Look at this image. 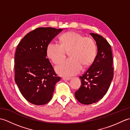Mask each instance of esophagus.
<instances>
[{
  "label": "esophagus",
  "mask_w": 130,
  "mask_h": 130,
  "mask_svg": "<svg viewBox=\"0 0 130 130\" xmlns=\"http://www.w3.org/2000/svg\"><path fill=\"white\" fill-rule=\"evenodd\" d=\"M71 78H66V77H63L62 78V79L63 80H69Z\"/></svg>",
  "instance_id": "1"
}]
</instances>
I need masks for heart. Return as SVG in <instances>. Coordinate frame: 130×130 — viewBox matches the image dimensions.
<instances>
[{
	"instance_id": "obj_1",
	"label": "heart",
	"mask_w": 130,
	"mask_h": 130,
	"mask_svg": "<svg viewBox=\"0 0 130 130\" xmlns=\"http://www.w3.org/2000/svg\"><path fill=\"white\" fill-rule=\"evenodd\" d=\"M61 44L51 42L47 46V56L55 64L65 59L67 52L70 58L56 67L59 75L69 77L76 75L83 67L92 63L96 55V46L93 38L75 32H68L60 38Z\"/></svg>"
}]
</instances>
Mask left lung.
Here are the masks:
<instances>
[{"instance_id": "8db88e82", "label": "left lung", "mask_w": 130, "mask_h": 130, "mask_svg": "<svg viewBox=\"0 0 130 130\" xmlns=\"http://www.w3.org/2000/svg\"><path fill=\"white\" fill-rule=\"evenodd\" d=\"M97 46V54L90 68L79 77L82 85L75 93L76 99L83 104L96 103L107 93L113 78L111 45L101 35L90 33Z\"/></svg>"}]
</instances>
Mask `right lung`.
Here are the masks:
<instances>
[{"instance_id": "add662e5", "label": "right lung", "mask_w": 130, "mask_h": 130, "mask_svg": "<svg viewBox=\"0 0 130 130\" xmlns=\"http://www.w3.org/2000/svg\"><path fill=\"white\" fill-rule=\"evenodd\" d=\"M62 31L52 27L37 28L27 34L17 47L15 82L23 97L34 104L47 103L61 79L46 59V49Z\"/></svg>"}]
</instances>
